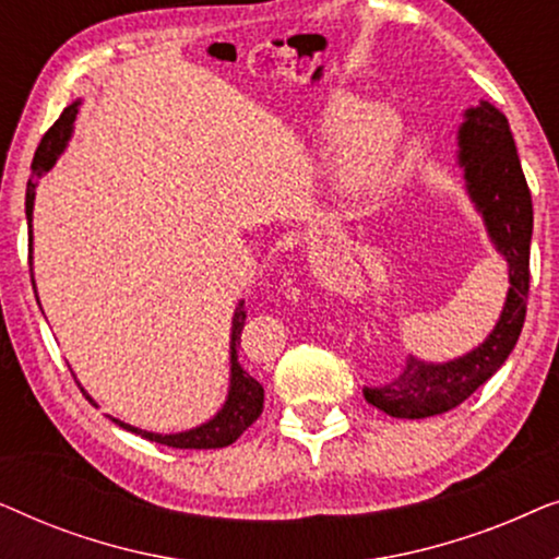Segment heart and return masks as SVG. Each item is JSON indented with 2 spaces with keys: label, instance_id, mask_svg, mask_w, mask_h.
<instances>
[{
  "label": "heart",
  "instance_id": "obj_1",
  "mask_svg": "<svg viewBox=\"0 0 559 559\" xmlns=\"http://www.w3.org/2000/svg\"><path fill=\"white\" fill-rule=\"evenodd\" d=\"M328 132L333 136L346 134L343 182L350 193H379L392 178L400 152L402 124L396 114L381 104L358 109L350 102H338L328 114Z\"/></svg>",
  "mask_w": 559,
  "mask_h": 559
}]
</instances>
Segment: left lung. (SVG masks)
Instances as JSON below:
<instances>
[{"instance_id": "obj_1", "label": "left lung", "mask_w": 559, "mask_h": 559, "mask_svg": "<svg viewBox=\"0 0 559 559\" xmlns=\"http://www.w3.org/2000/svg\"><path fill=\"white\" fill-rule=\"evenodd\" d=\"M457 129V163L471 201L484 213L488 236L509 264V293L499 323L471 354L445 364L409 356L400 377L364 386L366 402L400 419H423L457 407L486 384L514 350L530 300L532 195L519 163L509 121L493 104L480 102L463 114Z\"/></svg>"}]
</instances>
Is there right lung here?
I'll return each instance as SVG.
<instances>
[{
	"label": "right lung",
	"mask_w": 559,
	"mask_h": 559,
	"mask_svg": "<svg viewBox=\"0 0 559 559\" xmlns=\"http://www.w3.org/2000/svg\"><path fill=\"white\" fill-rule=\"evenodd\" d=\"M75 111H79V102L68 106V109L60 114V119L52 124L45 136L37 144V152L33 157V180H27V193H25V213H27V224H29V249H33V201H35V188H37V178L43 173H48L56 159L60 157V152L66 150L68 136L73 132V119ZM35 287V282H33ZM243 323H247V310H243V300L239 302V308L234 310V320H231V386H228V396L226 404L218 409V415L209 419V423L201 427H193V430L186 432H175V435H159V432H147L140 430V427H132L121 419H114L119 427L124 430L142 435L144 440L159 442V445L167 448H178V450H211V448H226L241 438V432L257 423V417L262 415L264 409V386L251 377V373L243 369L239 361V343H241V331ZM83 392V389H81ZM88 402H94L86 394Z\"/></svg>",
	"instance_id": "1"
}]
</instances>
